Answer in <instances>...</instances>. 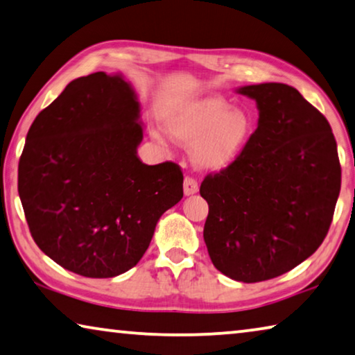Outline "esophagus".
<instances>
[{
	"instance_id": "34e87169",
	"label": "esophagus",
	"mask_w": 355,
	"mask_h": 355,
	"mask_svg": "<svg viewBox=\"0 0 355 355\" xmlns=\"http://www.w3.org/2000/svg\"><path fill=\"white\" fill-rule=\"evenodd\" d=\"M199 191V184H198V182H196L194 178H191V177H187L184 178V182H183V193H184V196H193V194H196Z\"/></svg>"
}]
</instances>
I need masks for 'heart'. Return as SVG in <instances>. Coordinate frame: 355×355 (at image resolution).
I'll list each match as a JSON object with an SVG mask.
<instances>
[{
    "label": "heart",
    "mask_w": 355,
    "mask_h": 355,
    "mask_svg": "<svg viewBox=\"0 0 355 355\" xmlns=\"http://www.w3.org/2000/svg\"><path fill=\"white\" fill-rule=\"evenodd\" d=\"M168 131L183 144H193L191 159L202 171L219 172L240 156L252 132L251 116L232 109L219 96L178 99L162 114ZM157 142L162 136L153 132Z\"/></svg>",
    "instance_id": "b5f03b06"
}]
</instances>
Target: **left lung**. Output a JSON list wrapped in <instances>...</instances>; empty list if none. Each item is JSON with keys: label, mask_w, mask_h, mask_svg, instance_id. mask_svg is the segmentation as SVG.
<instances>
[{"label": "left lung", "mask_w": 355, "mask_h": 355, "mask_svg": "<svg viewBox=\"0 0 355 355\" xmlns=\"http://www.w3.org/2000/svg\"><path fill=\"white\" fill-rule=\"evenodd\" d=\"M256 101L257 129L227 168L207 175L204 240L219 272L259 283L289 272L329 232L341 188L327 118L284 83L240 87Z\"/></svg>", "instance_id": "8db88e82"}]
</instances>
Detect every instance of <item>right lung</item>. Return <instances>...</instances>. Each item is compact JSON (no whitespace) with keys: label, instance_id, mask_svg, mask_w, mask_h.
I'll return each instance as SVG.
<instances>
[{"label":"right lung","instance_id":"1","mask_svg":"<svg viewBox=\"0 0 355 355\" xmlns=\"http://www.w3.org/2000/svg\"><path fill=\"white\" fill-rule=\"evenodd\" d=\"M142 139L137 94L121 74L76 78L33 121L19 196L31 237L58 266L87 278L128 272L182 200L180 167L144 164Z\"/></svg>","mask_w":355,"mask_h":355}]
</instances>
